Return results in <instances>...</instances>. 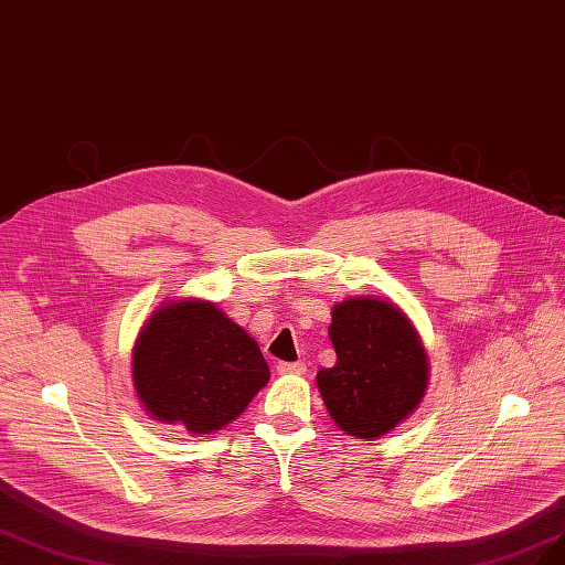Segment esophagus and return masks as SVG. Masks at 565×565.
<instances>
[{"label":"esophagus","instance_id":"34e87169","mask_svg":"<svg viewBox=\"0 0 565 565\" xmlns=\"http://www.w3.org/2000/svg\"><path fill=\"white\" fill-rule=\"evenodd\" d=\"M278 373L280 375H303L306 373V364H303V361H295V364H289V361H282V364H278Z\"/></svg>","mask_w":565,"mask_h":565}]
</instances>
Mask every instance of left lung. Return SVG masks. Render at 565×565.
<instances>
[{"instance_id":"8db88e82","label":"left lung","mask_w":565,"mask_h":565,"mask_svg":"<svg viewBox=\"0 0 565 565\" xmlns=\"http://www.w3.org/2000/svg\"><path fill=\"white\" fill-rule=\"evenodd\" d=\"M333 369L318 373L331 419L354 438H380L424 398L428 361L422 338L396 303L354 297L331 310Z\"/></svg>"}]
</instances>
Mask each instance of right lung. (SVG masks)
<instances>
[{"instance_id": "right-lung-1", "label": "right lung", "mask_w": 565, "mask_h": 565, "mask_svg": "<svg viewBox=\"0 0 565 565\" xmlns=\"http://www.w3.org/2000/svg\"><path fill=\"white\" fill-rule=\"evenodd\" d=\"M268 375L255 338L199 299L157 308L131 354L134 390L148 415L194 436L232 424Z\"/></svg>"}]
</instances>
